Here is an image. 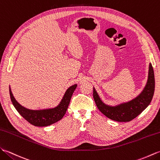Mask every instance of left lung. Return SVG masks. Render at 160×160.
Segmentation results:
<instances>
[{"label":"left lung","instance_id":"1","mask_svg":"<svg viewBox=\"0 0 160 160\" xmlns=\"http://www.w3.org/2000/svg\"><path fill=\"white\" fill-rule=\"evenodd\" d=\"M154 91V71L151 63H150L146 86L140 94L136 98L125 103L112 107L102 102L94 88L93 89V97L98 109L108 118L117 122H129L136 118L148 107L153 97Z\"/></svg>","mask_w":160,"mask_h":160}]
</instances>
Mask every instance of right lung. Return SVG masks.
<instances>
[{"mask_svg":"<svg viewBox=\"0 0 160 160\" xmlns=\"http://www.w3.org/2000/svg\"><path fill=\"white\" fill-rule=\"evenodd\" d=\"M76 88L77 85H73L66 90L61 102L58 107L43 110H30L22 107L13 97L10 88L9 94L14 108L27 121L36 127H46L59 121L65 115L71 97Z\"/></svg>","mask_w":160,"mask_h":160,"instance_id":"obj_1","label":"right lung"}]
</instances>
